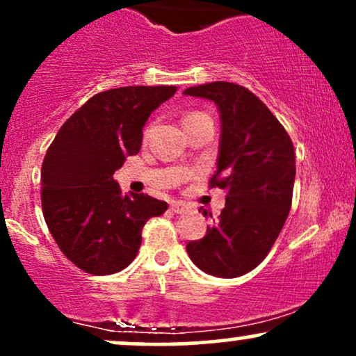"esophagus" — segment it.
Here are the masks:
<instances>
[{
  "label": "esophagus",
  "mask_w": 356,
  "mask_h": 356,
  "mask_svg": "<svg viewBox=\"0 0 356 356\" xmlns=\"http://www.w3.org/2000/svg\"><path fill=\"white\" fill-rule=\"evenodd\" d=\"M170 209H172V212H175V214H184V212L189 211V206H187L186 202L174 201V202H170Z\"/></svg>",
  "instance_id": "obj_1"
}]
</instances>
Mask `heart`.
<instances>
[{
	"label": "heart",
	"mask_w": 356,
	"mask_h": 356,
	"mask_svg": "<svg viewBox=\"0 0 356 356\" xmlns=\"http://www.w3.org/2000/svg\"><path fill=\"white\" fill-rule=\"evenodd\" d=\"M197 115H204V113H191V115H187L186 118H191V117H197Z\"/></svg>",
	"instance_id": "b5f03b06"
}]
</instances>
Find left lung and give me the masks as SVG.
Wrapping results in <instances>:
<instances>
[{"instance_id": "8db88e82", "label": "left lung", "mask_w": 356, "mask_h": 356, "mask_svg": "<svg viewBox=\"0 0 356 356\" xmlns=\"http://www.w3.org/2000/svg\"><path fill=\"white\" fill-rule=\"evenodd\" d=\"M184 95L218 105L220 142L211 187L226 191L220 216L202 239L187 244V254L207 275L243 276L268 256L291 209L293 142L271 110L241 85L212 81Z\"/></svg>"}]
</instances>
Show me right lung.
Masks as SVG:
<instances>
[{"mask_svg":"<svg viewBox=\"0 0 356 356\" xmlns=\"http://www.w3.org/2000/svg\"><path fill=\"white\" fill-rule=\"evenodd\" d=\"M177 87H122L97 93L61 125L42 165V209L65 256L90 275L122 271L136 259L142 227L167 202L122 194L113 172L138 154L150 113Z\"/></svg>","mask_w":356,"mask_h":356,"instance_id":"add662e5","label":"right lung"}]
</instances>
